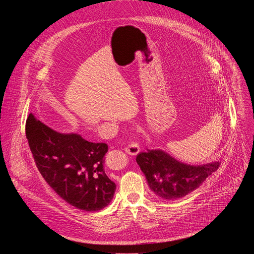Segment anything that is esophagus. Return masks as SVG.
Instances as JSON below:
<instances>
[{
    "label": "esophagus",
    "mask_w": 254,
    "mask_h": 254,
    "mask_svg": "<svg viewBox=\"0 0 254 254\" xmlns=\"http://www.w3.org/2000/svg\"><path fill=\"white\" fill-rule=\"evenodd\" d=\"M125 151L130 155V156H136L139 153V146L138 143L133 141V142H129L127 146L125 148Z\"/></svg>",
    "instance_id": "obj_1"
}]
</instances>
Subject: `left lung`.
Instances as JSON below:
<instances>
[{"label":"left lung","instance_id":"obj_1","mask_svg":"<svg viewBox=\"0 0 254 254\" xmlns=\"http://www.w3.org/2000/svg\"><path fill=\"white\" fill-rule=\"evenodd\" d=\"M151 190L165 200L185 197L200 187L219 167V162L189 165L180 162L161 149L140 153L136 157Z\"/></svg>","mask_w":254,"mask_h":254}]
</instances>
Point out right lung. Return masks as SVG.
Listing matches in <instances>:
<instances>
[{"instance_id": "obj_1", "label": "right lung", "mask_w": 254, "mask_h": 254, "mask_svg": "<svg viewBox=\"0 0 254 254\" xmlns=\"http://www.w3.org/2000/svg\"><path fill=\"white\" fill-rule=\"evenodd\" d=\"M26 136L39 172L68 204L98 211L111 203L117 185L103 169L106 143L90 142L76 132H59L33 114L26 122Z\"/></svg>"}]
</instances>
